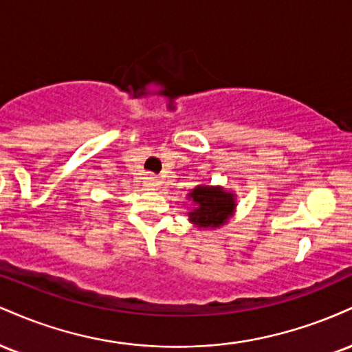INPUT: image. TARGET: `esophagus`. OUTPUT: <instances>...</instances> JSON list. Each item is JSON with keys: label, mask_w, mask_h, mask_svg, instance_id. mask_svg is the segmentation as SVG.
I'll return each mask as SVG.
<instances>
[{"label": "esophagus", "mask_w": 352, "mask_h": 352, "mask_svg": "<svg viewBox=\"0 0 352 352\" xmlns=\"http://www.w3.org/2000/svg\"><path fill=\"white\" fill-rule=\"evenodd\" d=\"M144 185L147 188H157L160 185V179L159 177H155V175H147L145 177V182H144Z\"/></svg>", "instance_id": "1"}]
</instances>
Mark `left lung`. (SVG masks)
Masks as SVG:
<instances>
[{"label": "left lung", "instance_id": "8db88e82", "mask_svg": "<svg viewBox=\"0 0 352 352\" xmlns=\"http://www.w3.org/2000/svg\"><path fill=\"white\" fill-rule=\"evenodd\" d=\"M190 197L195 204V210L188 213L190 221L205 228L221 225L235 208L233 197L221 188L197 187Z\"/></svg>", "mask_w": 352, "mask_h": 352}]
</instances>
